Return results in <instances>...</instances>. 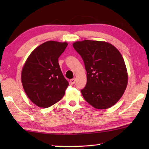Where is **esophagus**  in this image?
Masks as SVG:
<instances>
[{"instance_id":"obj_1","label":"esophagus","mask_w":149,"mask_h":149,"mask_svg":"<svg viewBox=\"0 0 149 149\" xmlns=\"http://www.w3.org/2000/svg\"><path fill=\"white\" fill-rule=\"evenodd\" d=\"M75 82V78H73V79H70V83H71L72 84H74Z\"/></svg>"}]
</instances>
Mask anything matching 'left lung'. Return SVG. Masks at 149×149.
<instances>
[{
    "instance_id": "obj_1",
    "label": "left lung",
    "mask_w": 149,
    "mask_h": 149,
    "mask_svg": "<svg viewBox=\"0 0 149 149\" xmlns=\"http://www.w3.org/2000/svg\"><path fill=\"white\" fill-rule=\"evenodd\" d=\"M84 60L87 84L81 90L85 100L97 109L112 107L127 85V73L122 54L108 42L85 40L73 44Z\"/></svg>"
}]
</instances>
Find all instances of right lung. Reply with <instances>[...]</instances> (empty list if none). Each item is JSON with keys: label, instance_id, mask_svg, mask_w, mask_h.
Returning <instances> with one entry per match:
<instances>
[{"label": "right lung", "instance_id": "1", "mask_svg": "<svg viewBox=\"0 0 149 149\" xmlns=\"http://www.w3.org/2000/svg\"><path fill=\"white\" fill-rule=\"evenodd\" d=\"M67 46L65 42H45L31 52L25 63L22 85L29 99L39 107H49L64 97L69 84L62 74L58 58Z\"/></svg>", "mask_w": 149, "mask_h": 149}]
</instances>
